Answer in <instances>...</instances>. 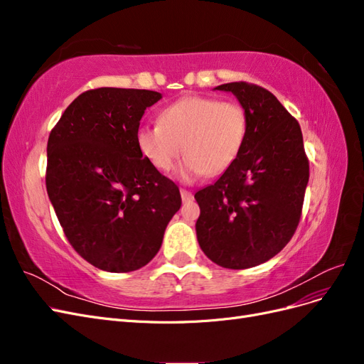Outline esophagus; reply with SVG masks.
<instances>
[{
    "instance_id": "1",
    "label": "esophagus",
    "mask_w": 364,
    "mask_h": 364,
    "mask_svg": "<svg viewBox=\"0 0 364 364\" xmlns=\"http://www.w3.org/2000/svg\"><path fill=\"white\" fill-rule=\"evenodd\" d=\"M181 197H182V202L183 203H188V202H191L194 199L193 193L191 191H186V190H181Z\"/></svg>"
}]
</instances>
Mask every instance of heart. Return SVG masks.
Here are the masks:
<instances>
[{"label":"heart","instance_id":"heart-1","mask_svg":"<svg viewBox=\"0 0 364 364\" xmlns=\"http://www.w3.org/2000/svg\"><path fill=\"white\" fill-rule=\"evenodd\" d=\"M158 123L136 130V146L162 173L174 167L183 150L182 181L226 171L243 149L247 132L243 106L202 95H186L164 107Z\"/></svg>","mask_w":364,"mask_h":364}]
</instances>
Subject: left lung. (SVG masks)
Wrapping results in <instances>:
<instances>
[{"mask_svg":"<svg viewBox=\"0 0 364 364\" xmlns=\"http://www.w3.org/2000/svg\"><path fill=\"white\" fill-rule=\"evenodd\" d=\"M247 115L243 149L220 179L197 191L200 249L225 269H249L273 258L299 225L310 165L301 126L277 97L258 85L232 82Z\"/></svg>","mask_w":364,"mask_h":364,"instance_id":"1","label":"left lung"}]
</instances>
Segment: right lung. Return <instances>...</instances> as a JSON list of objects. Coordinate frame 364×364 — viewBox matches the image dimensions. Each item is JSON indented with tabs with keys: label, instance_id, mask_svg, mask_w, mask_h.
<instances>
[{
	"label": "right lung",
	"instance_id": "obj_1",
	"mask_svg": "<svg viewBox=\"0 0 364 364\" xmlns=\"http://www.w3.org/2000/svg\"><path fill=\"white\" fill-rule=\"evenodd\" d=\"M162 95L97 87L65 109L47 146V193L70 245L94 267L134 272L161 249L178 185L142 158L136 130Z\"/></svg>",
	"mask_w": 364,
	"mask_h": 364
}]
</instances>
